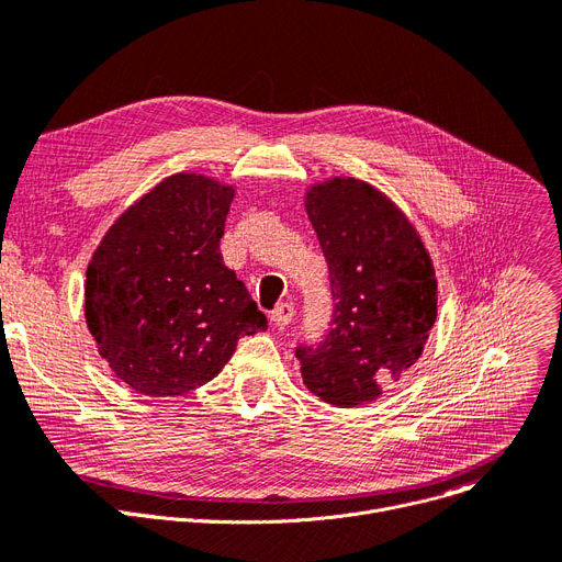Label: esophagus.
<instances>
[{"mask_svg": "<svg viewBox=\"0 0 562 562\" xmlns=\"http://www.w3.org/2000/svg\"><path fill=\"white\" fill-rule=\"evenodd\" d=\"M273 323L276 326L282 330V328H286L289 323H291V318H293V305L291 303H280L276 310H273Z\"/></svg>", "mask_w": 562, "mask_h": 562, "instance_id": "34e87169", "label": "esophagus"}]
</instances>
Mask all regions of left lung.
Returning a JSON list of instances; mask_svg holds the SVG:
<instances>
[{
	"label": "left lung",
	"mask_w": 562,
	"mask_h": 562,
	"mask_svg": "<svg viewBox=\"0 0 562 562\" xmlns=\"http://www.w3.org/2000/svg\"><path fill=\"white\" fill-rule=\"evenodd\" d=\"M305 210L335 307L323 341L296 348L303 382L330 405H364L422 358L437 318L432 261L398 206L356 177L312 187Z\"/></svg>",
	"instance_id": "left-lung-1"
}]
</instances>
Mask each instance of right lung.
Masks as SVG:
<instances>
[{"label":"right lung","mask_w":562,"mask_h":562,"mask_svg":"<svg viewBox=\"0 0 562 562\" xmlns=\"http://www.w3.org/2000/svg\"><path fill=\"white\" fill-rule=\"evenodd\" d=\"M234 189L177 172L117 218L86 271V326L100 356L145 396L210 382L236 341L266 330L248 289L223 263Z\"/></svg>","instance_id":"right-lung-1"}]
</instances>
